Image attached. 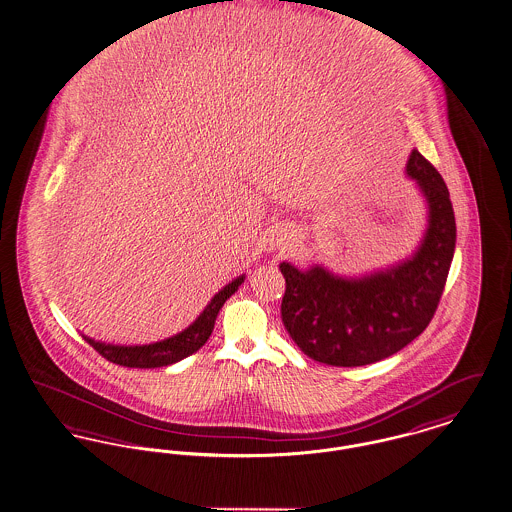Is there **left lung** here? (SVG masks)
I'll list each match as a JSON object with an SVG mask.
<instances>
[{"label":"left lung","instance_id":"8db88e82","mask_svg":"<svg viewBox=\"0 0 512 512\" xmlns=\"http://www.w3.org/2000/svg\"><path fill=\"white\" fill-rule=\"evenodd\" d=\"M406 174L429 209L427 231L411 258L363 277L279 264L285 277L283 326L318 363L363 367L382 361L415 340L435 316L456 246L454 209L443 176L417 149Z\"/></svg>","mask_w":512,"mask_h":512}]
</instances>
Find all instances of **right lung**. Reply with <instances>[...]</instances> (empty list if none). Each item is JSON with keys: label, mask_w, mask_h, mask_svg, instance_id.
Segmentation results:
<instances>
[{"label": "right lung", "mask_w": 512, "mask_h": 512, "mask_svg": "<svg viewBox=\"0 0 512 512\" xmlns=\"http://www.w3.org/2000/svg\"><path fill=\"white\" fill-rule=\"evenodd\" d=\"M242 281H244V275H239L237 279L227 283L186 330H182L180 334L167 338V340L155 341L149 345H112V343L91 340L87 336H83V338L110 363L130 367V369L167 367V365L178 363L184 357L196 353L205 341L209 340L219 310L225 305V301L239 289Z\"/></svg>", "instance_id": "obj_1"}]
</instances>
